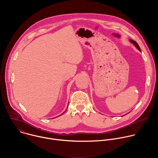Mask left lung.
I'll list each match as a JSON object with an SVG mask.
<instances>
[{
	"instance_id": "8db88e82",
	"label": "left lung",
	"mask_w": 158,
	"mask_h": 158,
	"mask_svg": "<svg viewBox=\"0 0 158 158\" xmlns=\"http://www.w3.org/2000/svg\"><path fill=\"white\" fill-rule=\"evenodd\" d=\"M132 43H133L134 44V45L135 46H136V48L139 50V51H141V49H140V48H139V45H138V44L136 42V41H134V40H130Z\"/></svg>"
}]
</instances>
